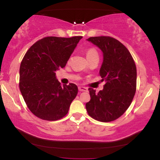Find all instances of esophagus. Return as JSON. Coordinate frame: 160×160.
<instances>
[{"label": "esophagus", "mask_w": 160, "mask_h": 160, "mask_svg": "<svg viewBox=\"0 0 160 160\" xmlns=\"http://www.w3.org/2000/svg\"><path fill=\"white\" fill-rule=\"evenodd\" d=\"M78 89H79V91H80V92H86L88 90L87 88L84 87V86H79Z\"/></svg>", "instance_id": "esophagus-1"}]
</instances>
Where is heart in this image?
Listing matches in <instances>:
<instances>
[{
  "instance_id": "heart-1",
  "label": "heart",
  "mask_w": 160,
  "mask_h": 160,
  "mask_svg": "<svg viewBox=\"0 0 160 160\" xmlns=\"http://www.w3.org/2000/svg\"><path fill=\"white\" fill-rule=\"evenodd\" d=\"M92 56H98V52L95 49H89L86 52V57Z\"/></svg>"
}]
</instances>
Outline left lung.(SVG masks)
<instances>
[{
  "mask_svg": "<svg viewBox=\"0 0 160 160\" xmlns=\"http://www.w3.org/2000/svg\"><path fill=\"white\" fill-rule=\"evenodd\" d=\"M103 54L99 71L104 88L98 93L89 88L91 99L86 104L89 115L101 122H111L121 117L131 104L136 91L137 71L132 57L125 46L111 37L86 39Z\"/></svg>",
  "mask_w": 160,
  "mask_h": 160,
  "instance_id": "obj_1",
  "label": "left lung"
}]
</instances>
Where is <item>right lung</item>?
<instances>
[{
  "label": "right lung",
  "mask_w": 160,
  "mask_h": 160,
  "mask_svg": "<svg viewBox=\"0 0 160 160\" xmlns=\"http://www.w3.org/2000/svg\"><path fill=\"white\" fill-rule=\"evenodd\" d=\"M81 36L47 37L38 40L24 56L19 69V89L28 109L42 120L55 121L68 112L78 88L62 86L56 72L66 65Z\"/></svg>",
  "instance_id": "obj_1"
}]
</instances>
